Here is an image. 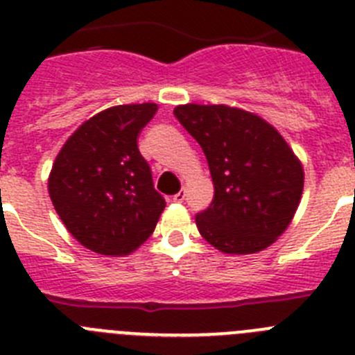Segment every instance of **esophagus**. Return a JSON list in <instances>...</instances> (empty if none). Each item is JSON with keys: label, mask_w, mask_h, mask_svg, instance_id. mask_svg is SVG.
Listing matches in <instances>:
<instances>
[{"label": "esophagus", "mask_w": 355, "mask_h": 355, "mask_svg": "<svg viewBox=\"0 0 355 355\" xmlns=\"http://www.w3.org/2000/svg\"><path fill=\"white\" fill-rule=\"evenodd\" d=\"M184 197H187V193H184V192H180V193H175V196L172 197V200H174V202H183Z\"/></svg>", "instance_id": "esophagus-1"}]
</instances>
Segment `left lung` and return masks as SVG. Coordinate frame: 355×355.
<instances>
[{"mask_svg": "<svg viewBox=\"0 0 355 355\" xmlns=\"http://www.w3.org/2000/svg\"><path fill=\"white\" fill-rule=\"evenodd\" d=\"M175 119L202 147L215 196L196 215L200 236L225 254H254L286 231L304 190L302 163L258 115L225 105H181Z\"/></svg>", "mask_w": 355, "mask_h": 355, "instance_id": "1", "label": "left lung"}]
</instances>
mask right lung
Returning <instances> with one entry per match:
<instances>
[{"instance_id":"1","label":"right lung","mask_w":355,"mask_h":355,"mask_svg":"<svg viewBox=\"0 0 355 355\" xmlns=\"http://www.w3.org/2000/svg\"><path fill=\"white\" fill-rule=\"evenodd\" d=\"M155 103L103 110L69 137L53 163L49 197L69 233L105 256H126L153 234L165 208L137 139Z\"/></svg>"}]
</instances>
